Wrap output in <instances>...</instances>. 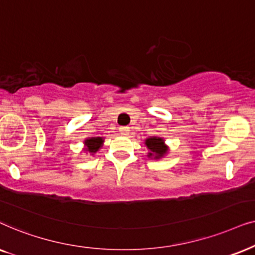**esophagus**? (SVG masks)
<instances>
[{"label":"esophagus","mask_w":255,"mask_h":255,"mask_svg":"<svg viewBox=\"0 0 255 255\" xmlns=\"http://www.w3.org/2000/svg\"><path fill=\"white\" fill-rule=\"evenodd\" d=\"M119 130H120V133L122 135L129 134V127H120V128H119Z\"/></svg>","instance_id":"34e87169"}]
</instances>
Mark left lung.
Returning a JSON list of instances; mask_svg holds the SVG:
<instances>
[{
  "label": "left lung",
  "instance_id": "1",
  "mask_svg": "<svg viewBox=\"0 0 255 255\" xmlns=\"http://www.w3.org/2000/svg\"><path fill=\"white\" fill-rule=\"evenodd\" d=\"M144 144L149 149L148 157H154L159 159L168 152V147L164 144V140L162 137L152 136L145 140Z\"/></svg>",
  "mask_w": 255,
  "mask_h": 255
}]
</instances>
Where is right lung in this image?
Segmentation results:
<instances>
[{"mask_svg":"<svg viewBox=\"0 0 255 255\" xmlns=\"http://www.w3.org/2000/svg\"><path fill=\"white\" fill-rule=\"evenodd\" d=\"M104 138L103 137H90L85 140V150L90 152V154H96L99 149L103 147Z\"/></svg>","mask_w":255,"mask_h":255,"instance_id":"add662e5","label":"right lung"}]
</instances>
